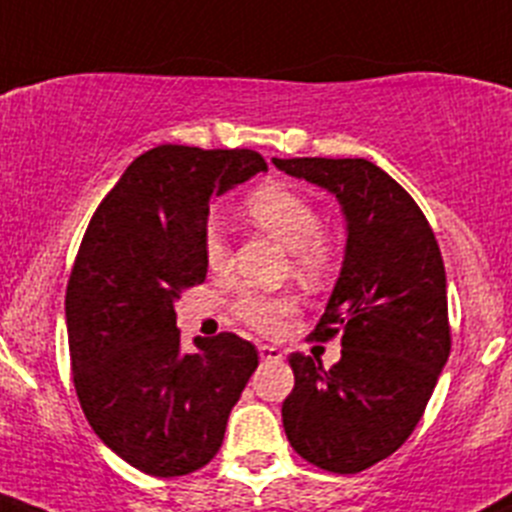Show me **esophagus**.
Here are the masks:
<instances>
[{
    "mask_svg": "<svg viewBox=\"0 0 512 512\" xmlns=\"http://www.w3.org/2000/svg\"><path fill=\"white\" fill-rule=\"evenodd\" d=\"M260 358L262 361H283V351H280V348H275V346H270V343H262L260 346Z\"/></svg>",
    "mask_w": 512,
    "mask_h": 512,
    "instance_id": "esophagus-1",
    "label": "esophagus"
}]
</instances>
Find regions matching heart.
<instances>
[{"instance_id": "obj_1", "label": "heart", "mask_w": 512, "mask_h": 512, "mask_svg": "<svg viewBox=\"0 0 512 512\" xmlns=\"http://www.w3.org/2000/svg\"><path fill=\"white\" fill-rule=\"evenodd\" d=\"M245 212L257 227L272 234L293 250V267L303 278H321L331 265V247L321 234L323 222L318 209L300 191L283 184H265L250 191L245 199ZM202 255L209 270L222 272L227 267L229 250L219 224L209 222L202 232ZM295 295L290 293H242L234 300L232 310L245 326L257 333L275 336L283 331L285 318L295 310Z\"/></svg>"}]
</instances>
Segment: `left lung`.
<instances>
[{
	"instance_id": "1",
	"label": "left lung",
	"mask_w": 512,
	"mask_h": 512,
	"mask_svg": "<svg viewBox=\"0 0 512 512\" xmlns=\"http://www.w3.org/2000/svg\"><path fill=\"white\" fill-rule=\"evenodd\" d=\"M333 191L348 222L346 257L310 336H341V361L290 353L283 401L293 450L321 470L353 475L394 455L422 419L452 346L437 237L409 191L366 159H272Z\"/></svg>"
}]
</instances>
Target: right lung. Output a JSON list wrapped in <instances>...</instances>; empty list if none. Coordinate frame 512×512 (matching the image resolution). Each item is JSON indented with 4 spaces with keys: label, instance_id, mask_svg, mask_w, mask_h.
<instances>
[{
    "label": "right lung",
    "instance_id": "1",
    "mask_svg": "<svg viewBox=\"0 0 512 512\" xmlns=\"http://www.w3.org/2000/svg\"><path fill=\"white\" fill-rule=\"evenodd\" d=\"M265 169L250 148L164 143L128 166L85 229L65 293L75 394L93 432L146 475L207 465L260 364L234 333L181 351L174 303L207 278L209 199Z\"/></svg>",
    "mask_w": 512,
    "mask_h": 512
}]
</instances>
